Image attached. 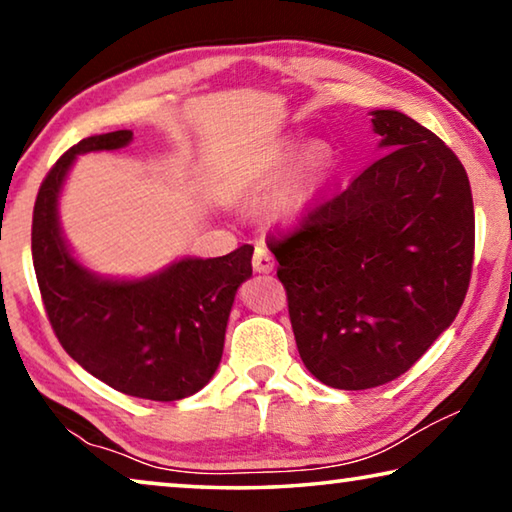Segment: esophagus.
I'll return each mask as SVG.
<instances>
[{"label": "esophagus", "mask_w": 512, "mask_h": 512, "mask_svg": "<svg viewBox=\"0 0 512 512\" xmlns=\"http://www.w3.org/2000/svg\"><path fill=\"white\" fill-rule=\"evenodd\" d=\"M253 268L257 273H271L275 268V259L271 255V250L266 246H257L255 255H253Z\"/></svg>", "instance_id": "34e87169"}]
</instances>
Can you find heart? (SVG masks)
Returning a JSON list of instances; mask_svg holds the SVG:
<instances>
[{
	"mask_svg": "<svg viewBox=\"0 0 512 512\" xmlns=\"http://www.w3.org/2000/svg\"><path fill=\"white\" fill-rule=\"evenodd\" d=\"M244 187L246 189H257L259 180L257 178H246ZM300 207H302V196L300 194H289L280 201V212H282V216H287V219H293V216L300 212Z\"/></svg>",
	"mask_w": 512,
	"mask_h": 512,
	"instance_id": "1",
	"label": "heart"
}]
</instances>
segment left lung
<instances>
[{"label": "left lung", "instance_id": "8db88e82", "mask_svg": "<svg viewBox=\"0 0 512 512\" xmlns=\"http://www.w3.org/2000/svg\"><path fill=\"white\" fill-rule=\"evenodd\" d=\"M370 115L379 158L287 235L268 237L300 359L341 391L404 375L454 323L474 262L461 160L402 112Z\"/></svg>", "mask_w": 512, "mask_h": 512}]
</instances>
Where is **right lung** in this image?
Returning a JSON list of instances; mask_svg holds the SVG:
<instances>
[{"label":"right lung","instance_id":"1","mask_svg":"<svg viewBox=\"0 0 512 512\" xmlns=\"http://www.w3.org/2000/svg\"><path fill=\"white\" fill-rule=\"evenodd\" d=\"M131 142L133 131L92 135L60 155L33 207V268L69 357L119 393L176 402L201 391L219 368L235 293L253 275V246L178 259L140 280H110L79 264L58 223L67 171L76 155Z\"/></svg>","mask_w":512,"mask_h":512}]
</instances>
